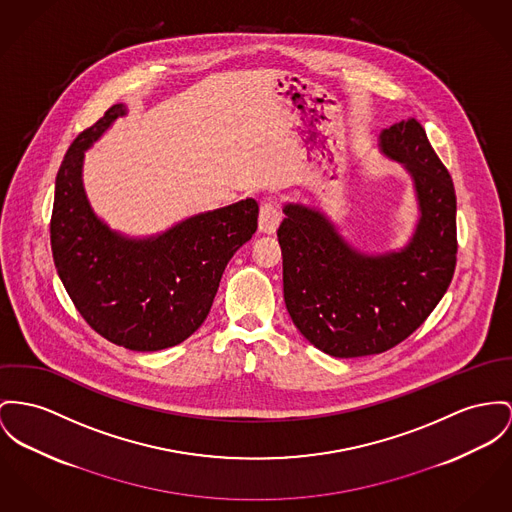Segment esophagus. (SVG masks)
<instances>
[{
  "label": "esophagus",
  "instance_id": "obj_1",
  "mask_svg": "<svg viewBox=\"0 0 512 512\" xmlns=\"http://www.w3.org/2000/svg\"><path fill=\"white\" fill-rule=\"evenodd\" d=\"M281 223V213L272 202H264L260 205V217H258V229L264 235H273Z\"/></svg>",
  "mask_w": 512,
  "mask_h": 512
}]
</instances>
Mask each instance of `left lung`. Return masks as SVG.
I'll return each mask as SVG.
<instances>
[{"mask_svg":"<svg viewBox=\"0 0 512 512\" xmlns=\"http://www.w3.org/2000/svg\"><path fill=\"white\" fill-rule=\"evenodd\" d=\"M413 182L417 223L398 250L367 254L318 207L283 205L277 239L283 299L320 351L349 359L382 353L413 334L443 299L456 266V194L423 126L408 118L378 137Z\"/></svg>","mask_w":512,"mask_h":512,"instance_id":"left-lung-1","label":"left lung"}]
</instances>
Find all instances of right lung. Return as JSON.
<instances>
[{
    "label": "right lung",
    "instance_id": "add662e5",
    "mask_svg": "<svg viewBox=\"0 0 512 512\" xmlns=\"http://www.w3.org/2000/svg\"><path fill=\"white\" fill-rule=\"evenodd\" d=\"M114 104L69 145L56 176L50 242L58 275L87 324L132 351H159L204 324L229 260L258 229L252 198L192 215L151 237L112 231L83 186L85 151L122 116Z\"/></svg>",
    "mask_w": 512,
    "mask_h": 512
}]
</instances>
